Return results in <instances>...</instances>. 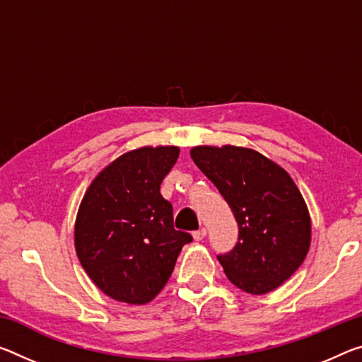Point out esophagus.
I'll return each instance as SVG.
<instances>
[{
  "label": "esophagus",
  "instance_id": "esophagus-1",
  "mask_svg": "<svg viewBox=\"0 0 362 362\" xmlns=\"http://www.w3.org/2000/svg\"><path fill=\"white\" fill-rule=\"evenodd\" d=\"M193 237H194V240H197V242H202V240L206 237V228L204 227L198 228L197 232H193Z\"/></svg>",
  "mask_w": 362,
  "mask_h": 362
}]
</instances>
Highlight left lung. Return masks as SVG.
<instances>
[{"label":"left lung","instance_id":"1","mask_svg":"<svg viewBox=\"0 0 362 362\" xmlns=\"http://www.w3.org/2000/svg\"><path fill=\"white\" fill-rule=\"evenodd\" d=\"M190 154L238 223L237 243L217 255L228 280L253 295L277 288L301 266L311 243V219L295 182L250 148L197 146Z\"/></svg>","mask_w":362,"mask_h":362}]
</instances>
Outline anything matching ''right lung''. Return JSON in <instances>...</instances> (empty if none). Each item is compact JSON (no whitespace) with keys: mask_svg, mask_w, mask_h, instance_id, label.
Instances as JSON below:
<instances>
[{"mask_svg":"<svg viewBox=\"0 0 362 362\" xmlns=\"http://www.w3.org/2000/svg\"><path fill=\"white\" fill-rule=\"evenodd\" d=\"M177 146L122 154L91 182L78 208L76 250L95 285L112 300L145 305L168 284L190 233L175 230L159 188Z\"/></svg>","mask_w":362,"mask_h":362,"instance_id":"1","label":"right lung"}]
</instances>
